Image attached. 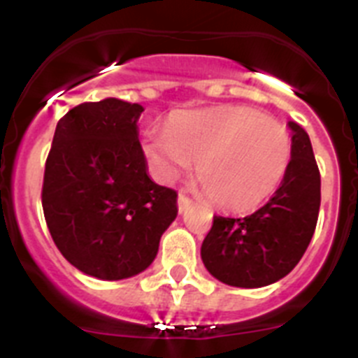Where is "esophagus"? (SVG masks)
Listing matches in <instances>:
<instances>
[{
	"instance_id": "obj_1",
	"label": "esophagus",
	"mask_w": 358,
	"mask_h": 358,
	"mask_svg": "<svg viewBox=\"0 0 358 358\" xmlns=\"http://www.w3.org/2000/svg\"><path fill=\"white\" fill-rule=\"evenodd\" d=\"M189 206H192V199L181 192V194H179V199H177V208H179V213L186 211Z\"/></svg>"
}]
</instances>
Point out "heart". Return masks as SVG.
Wrapping results in <instances>:
<instances>
[{"label":"heart","instance_id":"b5f03b06","mask_svg":"<svg viewBox=\"0 0 358 358\" xmlns=\"http://www.w3.org/2000/svg\"><path fill=\"white\" fill-rule=\"evenodd\" d=\"M143 150L164 179H176L197 161L195 176L213 204L251 211L285 181L292 136L260 110L217 106L173 116L166 131H147Z\"/></svg>","mask_w":358,"mask_h":358}]
</instances>
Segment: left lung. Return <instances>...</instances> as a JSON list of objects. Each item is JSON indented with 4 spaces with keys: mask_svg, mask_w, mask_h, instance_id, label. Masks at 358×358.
Wrapping results in <instances>:
<instances>
[{
    "mask_svg": "<svg viewBox=\"0 0 358 358\" xmlns=\"http://www.w3.org/2000/svg\"><path fill=\"white\" fill-rule=\"evenodd\" d=\"M292 159L271 201L243 218L213 217L202 262L226 285L258 289L285 278L314 236L321 206V173L305 129L289 122Z\"/></svg>",
    "mask_w": 358,
    "mask_h": 358,
    "instance_id": "left-lung-1",
    "label": "left lung"
}]
</instances>
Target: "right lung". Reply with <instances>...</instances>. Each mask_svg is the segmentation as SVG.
I'll list each match as a JSON object with an SVG mask.
<instances>
[{"mask_svg":"<svg viewBox=\"0 0 358 358\" xmlns=\"http://www.w3.org/2000/svg\"><path fill=\"white\" fill-rule=\"evenodd\" d=\"M140 103L84 102L59 120L43 181L57 249L100 280L136 276L154 262L177 217V192L152 181L138 140Z\"/></svg>","mask_w":358,"mask_h":358,"instance_id":"obj_1","label":"right lung"}]
</instances>
